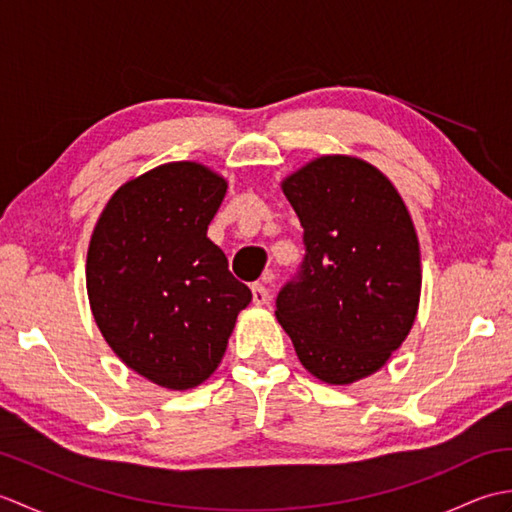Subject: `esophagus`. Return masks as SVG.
Wrapping results in <instances>:
<instances>
[{"instance_id":"1","label":"esophagus","mask_w":512,"mask_h":512,"mask_svg":"<svg viewBox=\"0 0 512 512\" xmlns=\"http://www.w3.org/2000/svg\"><path fill=\"white\" fill-rule=\"evenodd\" d=\"M273 270H268V273L264 275V281H273ZM270 299L268 295V288L264 284H253V301L257 303V306H264V303Z\"/></svg>"}]
</instances>
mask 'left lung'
<instances>
[{"instance_id":"1","label":"left lung","mask_w":512,"mask_h":512,"mask_svg":"<svg viewBox=\"0 0 512 512\" xmlns=\"http://www.w3.org/2000/svg\"><path fill=\"white\" fill-rule=\"evenodd\" d=\"M281 191L299 215L306 259L275 317L314 378L352 385L376 374L416 321V226L391 180L356 156L314 158Z\"/></svg>"}]
</instances>
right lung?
<instances>
[{"label": "right lung", "mask_w": 512, "mask_h": 512, "mask_svg": "<svg viewBox=\"0 0 512 512\" xmlns=\"http://www.w3.org/2000/svg\"><path fill=\"white\" fill-rule=\"evenodd\" d=\"M226 189L200 162H167L121 184L90 237L85 286L103 339L132 372L171 391L215 372L253 299L206 237Z\"/></svg>", "instance_id": "1"}]
</instances>
